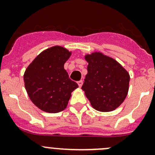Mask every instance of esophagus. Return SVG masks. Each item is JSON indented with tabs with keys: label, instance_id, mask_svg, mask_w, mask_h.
<instances>
[{
	"label": "esophagus",
	"instance_id": "34e87169",
	"mask_svg": "<svg viewBox=\"0 0 155 155\" xmlns=\"http://www.w3.org/2000/svg\"><path fill=\"white\" fill-rule=\"evenodd\" d=\"M77 83H78V85H79V87H82V84H83V81H82V80H80V81H78V82H77Z\"/></svg>",
	"mask_w": 155,
	"mask_h": 155
}]
</instances>
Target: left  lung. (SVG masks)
<instances>
[{
    "label": "left lung",
    "mask_w": 155,
    "mask_h": 155,
    "mask_svg": "<svg viewBox=\"0 0 155 155\" xmlns=\"http://www.w3.org/2000/svg\"><path fill=\"white\" fill-rule=\"evenodd\" d=\"M87 73L82 89L91 105L100 112H111L125 100L129 73L112 58L100 51L85 55Z\"/></svg>",
    "instance_id": "8db88e82"
}]
</instances>
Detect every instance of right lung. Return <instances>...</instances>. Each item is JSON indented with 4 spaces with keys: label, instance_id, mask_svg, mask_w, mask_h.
<instances>
[{
    "label": "right lung",
    "instance_id": "add662e5",
    "mask_svg": "<svg viewBox=\"0 0 155 155\" xmlns=\"http://www.w3.org/2000/svg\"><path fill=\"white\" fill-rule=\"evenodd\" d=\"M71 54L62 46H52L39 54L25 70L26 91L33 104L43 112L64 110L71 93L79 87L64 68Z\"/></svg>",
    "mask_w": 155,
    "mask_h": 155
}]
</instances>
